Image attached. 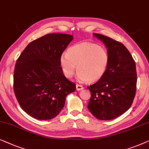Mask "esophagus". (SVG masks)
I'll return each mask as SVG.
<instances>
[{
    "mask_svg": "<svg viewBox=\"0 0 149 149\" xmlns=\"http://www.w3.org/2000/svg\"><path fill=\"white\" fill-rule=\"evenodd\" d=\"M83 89V86L81 85H79V84H76V90L77 91H81V90Z\"/></svg>",
    "mask_w": 149,
    "mask_h": 149,
    "instance_id": "34e87169",
    "label": "esophagus"
}]
</instances>
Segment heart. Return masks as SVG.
<instances>
[{
	"mask_svg": "<svg viewBox=\"0 0 149 149\" xmlns=\"http://www.w3.org/2000/svg\"><path fill=\"white\" fill-rule=\"evenodd\" d=\"M109 54L105 48L84 42L69 48L60 57V65L67 78H71L76 70L80 82H95L105 74L109 63Z\"/></svg>",
	"mask_w": 149,
	"mask_h": 149,
	"instance_id": "b5f03b06",
	"label": "heart"
}]
</instances>
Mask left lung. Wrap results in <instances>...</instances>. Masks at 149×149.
Masks as SVG:
<instances>
[{"label": "left lung", "instance_id": "1", "mask_svg": "<svg viewBox=\"0 0 149 149\" xmlns=\"http://www.w3.org/2000/svg\"><path fill=\"white\" fill-rule=\"evenodd\" d=\"M94 36L107 49L109 63L101 79L88 86L91 97L88 108L100 120H111L129 109L136 91L137 75L132 56L123 44L99 33Z\"/></svg>", "mask_w": 149, "mask_h": 149}]
</instances>
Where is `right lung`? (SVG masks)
Listing matches in <instances>:
<instances>
[{"instance_id": "1", "label": "right lung", "mask_w": 149, "mask_h": 149, "mask_svg": "<svg viewBox=\"0 0 149 149\" xmlns=\"http://www.w3.org/2000/svg\"><path fill=\"white\" fill-rule=\"evenodd\" d=\"M73 36L49 33L29 44L16 61L13 88L25 112L40 120L55 117L76 86L65 77L60 57Z\"/></svg>"}]
</instances>
